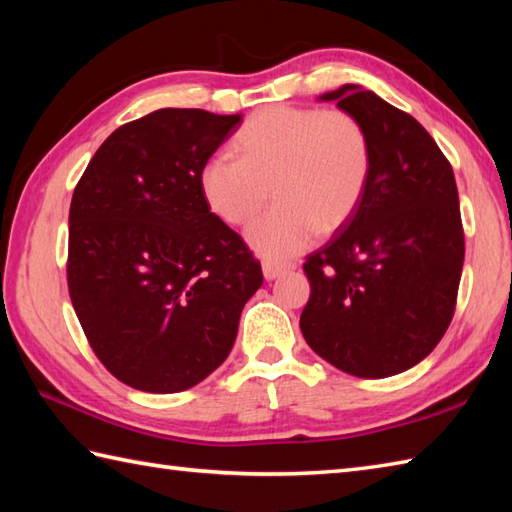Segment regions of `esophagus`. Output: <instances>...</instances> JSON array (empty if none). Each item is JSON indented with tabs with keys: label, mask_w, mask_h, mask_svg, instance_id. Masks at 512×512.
I'll return each instance as SVG.
<instances>
[{
	"label": "esophagus",
	"mask_w": 512,
	"mask_h": 512,
	"mask_svg": "<svg viewBox=\"0 0 512 512\" xmlns=\"http://www.w3.org/2000/svg\"><path fill=\"white\" fill-rule=\"evenodd\" d=\"M295 268V264H281V262H266L262 264V273H264V277L268 279V281H273V279H277V277H281V275H286V273H290V270Z\"/></svg>",
	"instance_id": "34e87169"
}]
</instances>
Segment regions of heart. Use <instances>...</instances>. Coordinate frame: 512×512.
<instances>
[{
  "label": "heart",
  "mask_w": 512,
  "mask_h": 512,
  "mask_svg": "<svg viewBox=\"0 0 512 512\" xmlns=\"http://www.w3.org/2000/svg\"><path fill=\"white\" fill-rule=\"evenodd\" d=\"M237 158L215 154L200 169L206 206L226 224L253 220L248 244L281 262L317 233L341 228L363 200L372 149L363 125L343 110L273 105L255 112L235 136Z\"/></svg>",
  "instance_id": "heart-1"
}]
</instances>
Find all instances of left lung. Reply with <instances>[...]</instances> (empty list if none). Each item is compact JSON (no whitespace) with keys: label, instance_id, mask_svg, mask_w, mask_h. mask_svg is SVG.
I'll return each instance as SVG.
<instances>
[{"label":"left lung","instance_id":"1","mask_svg":"<svg viewBox=\"0 0 512 512\" xmlns=\"http://www.w3.org/2000/svg\"><path fill=\"white\" fill-rule=\"evenodd\" d=\"M363 125L372 169L354 215L303 270V339L358 378L418 365L447 332L464 264L453 169L416 118L374 92L343 85L321 96Z\"/></svg>","mask_w":512,"mask_h":512}]
</instances>
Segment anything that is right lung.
Segmentation results:
<instances>
[{"mask_svg":"<svg viewBox=\"0 0 512 512\" xmlns=\"http://www.w3.org/2000/svg\"><path fill=\"white\" fill-rule=\"evenodd\" d=\"M242 114L165 107L107 136L70 204L68 290L94 354L121 383L176 394L220 367L264 284L211 213L200 169Z\"/></svg>","mask_w":512,"mask_h":512,"instance_id":"right-lung-1","label":"right lung"}]
</instances>
